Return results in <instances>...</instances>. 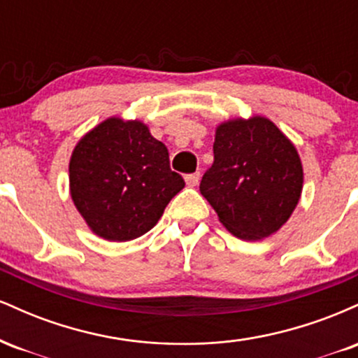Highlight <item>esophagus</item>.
Wrapping results in <instances>:
<instances>
[{
	"mask_svg": "<svg viewBox=\"0 0 358 358\" xmlns=\"http://www.w3.org/2000/svg\"><path fill=\"white\" fill-rule=\"evenodd\" d=\"M185 182H187L188 187H196V185H199V182H200V173L196 171V173L187 175V176H185Z\"/></svg>",
	"mask_w": 358,
	"mask_h": 358,
	"instance_id": "esophagus-1",
	"label": "esophagus"
}]
</instances>
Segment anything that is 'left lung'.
Masks as SVG:
<instances>
[{"mask_svg":"<svg viewBox=\"0 0 358 358\" xmlns=\"http://www.w3.org/2000/svg\"><path fill=\"white\" fill-rule=\"evenodd\" d=\"M303 190L296 148L269 119L222 122L200 192L229 232L259 241L286 224Z\"/></svg>","mask_w":358,"mask_h":358,"instance_id":"left-lung-1","label":"left lung"}]
</instances>
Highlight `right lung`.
I'll return each mask as SVG.
<instances>
[{
	"label": "right lung",
	"instance_id": "right-lung-1",
	"mask_svg": "<svg viewBox=\"0 0 358 358\" xmlns=\"http://www.w3.org/2000/svg\"><path fill=\"white\" fill-rule=\"evenodd\" d=\"M73 205L90 231L124 242L155 227L185 187L166 146L141 121L109 117L73 148L69 165Z\"/></svg>",
	"mask_w": 358,
	"mask_h": 358
}]
</instances>
